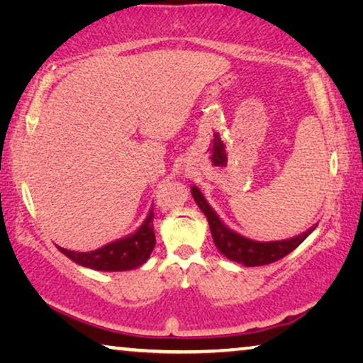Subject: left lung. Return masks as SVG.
I'll return each instance as SVG.
<instances>
[{
  "label": "left lung",
  "mask_w": 363,
  "mask_h": 363,
  "mask_svg": "<svg viewBox=\"0 0 363 363\" xmlns=\"http://www.w3.org/2000/svg\"><path fill=\"white\" fill-rule=\"evenodd\" d=\"M191 194L194 198V203L198 204V208L203 211L206 219L209 222L211 235H213L217 250L230 261H235V263L248 267L269 264L284 258L286 255L294 252L316 227V224L311 225L303 233H298V235L292 238L272 240V242H256V240L240 235L235 230H232L230 227H227L219 219L216 211L211 208L208 199L204 198V194L199 191L198 186H191Z\"/></svg>",
  "instance_id": "1"
}]
</instances>
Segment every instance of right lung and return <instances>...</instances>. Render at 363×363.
Masks as SVG:
<instances>
[{"instance_id": "obj_1", "label": "right lung", "mask_w": 363, "mask_h": 363, "mask_svg": "<svg viewBox=\"0 0 363 363\" xmlns=\"http://www.w3.org/2000/svg\"><path fill=\"white\" fill-rule=\"evenodd\" d=\"M155 245L154 235V209L146 216L143 224L135 232L123 238L115 240L104 245L102 248L94 250V252H71V250L61 248L58 250L68 256L76 264L84 267H91L96 271L116 272V271H131L146 263L150 253H152Z\"/></svg>"}]
</instances>
